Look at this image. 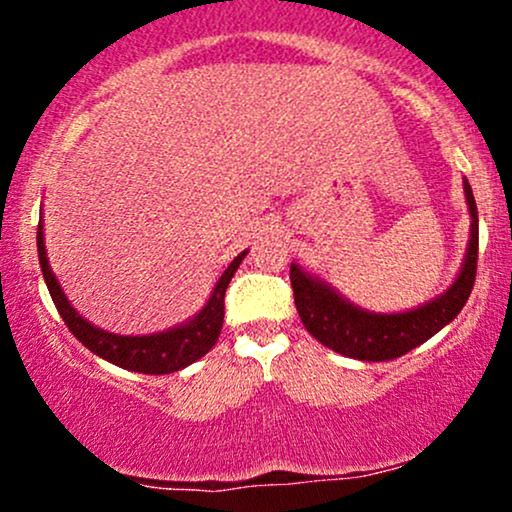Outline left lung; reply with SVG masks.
I'll use <instances>...</instances> for the list:
<instances>
[{"instance_id":"obj_1","label":"left lung","mask_w":512,"mask_h":512,"mask_svg":"<svg viewBox=\"0 0 512 512\" xmlns=\"http://www.w3.org/2000/svg\"><path fill=\"white\" fill-rule=\"evenodd\" d=\"M464 197L472 214V231H469L460 276L448 291L407 313H368L332 291L325 281L303 272L298 264H291L293 301H296L305 330L313 334L317 342L342 356L358 358V361H392L424 344L455 320L474 289L479 257L477 202L467 180H464Z\"/></svg>"}]
</instances>
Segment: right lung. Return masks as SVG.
<instances>
[{"label": "right lung", "instance_id": "1", "mask_svg": "<svg viewBox=\"0 0 512 512\" xmlns=\"http://www.w3.org/2000/svg\"><path fill=\"white\" fill-rule=\"evenodd\" d=\"M248 255V250L240 252V255L228 264L226 272L221 274V279L216 281L214 291H211L207 305H204L199 313L192 317L185 325L173 327V330L158 332V334H144V337H122V334L105 332L101 327H93L91 322L84 320L72 303L64 296L62 286L57 284L55 274H52L48 255H45V240H43V219L38 221V260L40 269H43L45 284L52 296V303L60 310L64 325L69 327V332L86 346L88 351H93L96 356L105 358V361L115 363V366L134 370V373H146V375H163V373H175L182 370L190 363H195L197 358H202L211 346L219 339L221 327H223V296H226L228 284H231L233 274L243 262V257Z\"/></svg>", "mask_w": 512, "mask_h": 512}]
</instances>
